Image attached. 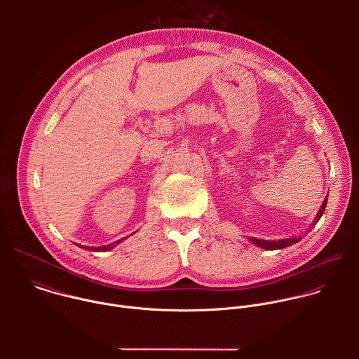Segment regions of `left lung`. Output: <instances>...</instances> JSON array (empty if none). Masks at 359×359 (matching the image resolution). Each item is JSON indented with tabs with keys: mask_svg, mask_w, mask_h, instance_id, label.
Instances as JSON below:
<instances>
[{
	"mask_svg": "<svg viewBox=\"0 0 359 359\" xmlns=\"http://www.w3.org/2000/svg\"><path fill=\"white\" fill-rule=\"evenodd\" d=\"M327 201H328V194L325 196V198H324V201H323V204H321V209L318 210V213H317V216H316V219H314V222H313L310 230L318 223V220H320L321 216L324 215L325 208H327ZM310 230H309V231H310ZM301 238H302V236L290 237V238H281V240H259V238L250 237L248 240H250V243H252L254 245H257V247H260V248H266V250H280V248H285V247H290V245L298 243Z\"/></svg>",
	"mask_w": 359,
	"mask_h": 359,
	"instance_id": "1",
	"label": "left lung"
}]
</instances>
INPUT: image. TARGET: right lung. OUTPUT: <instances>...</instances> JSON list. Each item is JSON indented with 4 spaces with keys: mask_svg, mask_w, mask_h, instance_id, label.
I'll list each match as a JSON object with an SVG mask.
<instances>
[{
    "mask_svg": "<svg viewBox=\"0 0 359 359\" xmlns=\"http://www.w3.org/2000/svg\"><path fill=\"white\" fill-rule=\"evenodd\" d=\"M125 238H122V240H118V241H115V243H112V244H108V245H100V247H86V250H90V251H109V250H112L114 247H116L119 243H122Z\"/></svg>",
    "mask_w": 359,
    "mask_h": 359,
    "instance_id": "add662e5",
    "label": "right lung"
}]
</instances>
